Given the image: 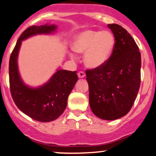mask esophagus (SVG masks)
<instances>
[{
  "label": "esophagus",
  "instance_id": "esophagus-1",
  "mask_svg": "<svg viewBox=\"0 0 156 156\" xmlns=\"http://www.w3.org/2000/svg\"><path fill=\"white\" fill-rule=\"evenodd\" d=\"M78 78H83L85 77V73H84V72H79L78 73Z\"/></svg>",
  "mask_w": 156,
  "mask_h": 156
}]
</instances>
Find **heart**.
<instances>
[{"label": "heart", "instance_id": "1", "mask_svg": "<svg viewBox=\"0 0 156 156\" xmlns=\"http://www.w3.org/2000/svg\"><path fill=\"white\" fill-rule=\"evenodd\" d=\"M115 46V38L109 31L87 29L80 32L73 42L77 53H84V61L90 69H97L109 59ZM72 59L75 58L70 53Z\"/></svg>", "mask_w": 156, "mask_h": 156}]
</instances>
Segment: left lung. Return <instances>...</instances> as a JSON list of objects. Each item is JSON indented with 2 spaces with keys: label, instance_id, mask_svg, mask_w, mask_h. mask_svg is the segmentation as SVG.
<instances>
[{
  "label": "left lung",
  "instance_id": "8db88e82",
  "mask_svg": "<svg viewBox=\"0 0 156 156\" xmlns=\"http://www.w3.org/2000/svg\"><path fill=\"white\" fill-rule=\"evenodd\" d=\"M115 38L109 59L101 67L86 71L89 103L103 120H115L129 112L140 85L141 55L130 34L117 24H108Z\"/></svg>",
  "mask_w": 156,
  "mask_h": 156
}]
</instances>
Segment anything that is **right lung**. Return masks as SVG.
<instances>
[{
	"label": "right lung",
	"instance_id": "obj_1",
	"mask_svg": "<svg viewBox=\"0 0 156 156\" xmlns=\"http://www.w3.org/2000/svg\"><path fill=\"white\" fill-rule=\"evenodd\" d=\"M56 29L57 26L53 24L30 26L19 37L9 62L10 93L14 103L23 113L41 122L54 121L63 113L69 95L78 81L77 72L59 68L43 85L29 87L19 72V52L23 41L37 34H53Z\"/></svg>",
	"mask_w": 156,
	"mask_h": 156
}]
</instances>
